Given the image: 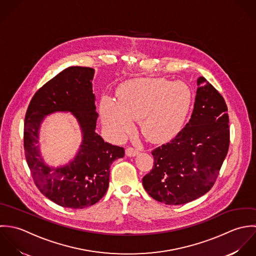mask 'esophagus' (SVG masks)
Returning <instances> with one entry per match:
<instances>
[{"label": "esophagus", "instance_id": "34e87169", "mask_svg": "<svg viewBox=\"0 0 256 256\" xmlns=\"http://www.w3.org/2000/svg\"><path fill=\"white\" fill-rule=\"evenodd\" d=\"M138 152H140V150H138V148H126V155H128V156H130V157H132V156H136V154H138Z\"/></svg>", "mask_w": 256, "mask_h": 256}]
</instances>
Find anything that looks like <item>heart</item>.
<instances>
[{
    "label": "heart",
    "mask_w": 256,
    "mask_h": 256,
    "mask_svg": "<svg viewBox=\"0 0 256 256\" xmlns=\"http://www.w3.org/2000/svg\"><path fill=\"white\" fill-rule=\"evenodd\" d=\"M190 90L182 81L134 79L120 86L116 101L104 98L101 114L108 132L122 138L140 118L142 132L150 140H160L176 130L187 114Z\"/></svg>",
    "instance_id": "heart-1"
}]
</instances>
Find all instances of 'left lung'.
Listing matches in <instances>:
<instances>
[{
  "label": "left lung",
  "mask_w": 256,
  "mask_h": 256,
  "mask_svg": "<svg viewBox=\"0 0 256 256\" xmlns=\"http://www.w3.org/2000/svg\"><path fill=\"white\" fill-rule=\"evenodd\" d=\"M189 122L169 142L152 150L154 167L142 185L154 200L182 204L214 186L230 146L228 106L204 77L197 80Z\"/></svg>",
  "instance_id": "obj_1"
}]
</instances>
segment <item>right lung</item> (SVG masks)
<instances>
[{
    "label": "right lung",
    "instance_id": "obj_1",
    "mask_svg": "<svg viewBox=\"0 0 256 256\" xmlns=\"http://www.w3.org/2000/svg\"><path fill=\"white\" fill-rule=\"evenodd\" d=\"M94 74L89 67L64 69L36 93L26 114L24 146L34 181L46 198L64 208H84L100 201L108 187L112 163L124 155L122 148L104 142L96 132ZM55 112H70L82 134L76 156L59 166L44 160L38 144L43 120Z\"/></svg>",
    "mask_w": 256,
    "mask_h": 256
}]
</instances>
